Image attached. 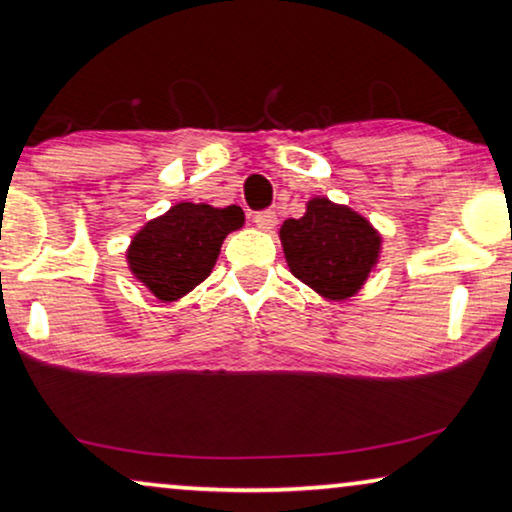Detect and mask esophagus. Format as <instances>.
I'll return each mask as SVG.
<instances>
[{
    "label": "esophagus",
    "mask_w": 512,
    "mask_h": 512,
    "mask_svg": "<svg viewBox=\"0 0 512 512\" xmlns=\"http://www.w3.org/2000/svg\"><path fill=\"white\" fill-rule=\"evenodd\" d=\"M254 223L261 230H272V228H275V223H277V214L272 212V209H263V212L254 214Z\"/></svg>",
    "instance_id": "obj_1"
}]
</instances>
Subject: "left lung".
<instances>
[{"instance_id": "8db88e82", "label": "left lung", "mask_w": 512, "mask_h": 512, "mask_svg": "<svg viewBox=\"0 0 512 512\" xmlns=\"http://www.w3.org/2000/svg\"><path fill=\"white\" fill-rule=\"evenodd\" d=\"M279 237L293 275L331 300L361 289L382 242L363 216L326 198L307 202L300 219H286Z\"/></svg>"}]
</instances>
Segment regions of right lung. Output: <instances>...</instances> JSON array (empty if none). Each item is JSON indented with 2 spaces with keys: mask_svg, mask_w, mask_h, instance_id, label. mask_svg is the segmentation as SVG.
Returning a JSON list of instances; mask_svg holds the SVG:
<instances>
[{
  "mask_svg": "<svg viewBox=\"0 0 512 512\" xmlns=\"http://www.w3.org/2000/svg\"><path fill=\"white\" fill-rule=\"evenodd\" d=\"M242 223L237 205L216 209L179 202L135 235L128 249L132 275L158 300H177L209 277L226 235Z\"/></svg>",
  "mask_w": 512,
  "mask_h": 512,
  "instance_id": "obj_1",
  "label": "right lung"
}]
</instances>
